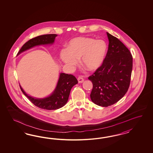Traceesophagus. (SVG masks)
Returning <instances> with one entry per match:
<instances>
[{"label":"esophagus","instance_id":"1","mask_svg":"<svg viewBox=\"0 0 153 153\" xmlns=\"http://www.w3.org/2000/svg\"><path fill=\"white\" fill-rule=\"evenodd\" d=\"M77 80H78L79 83H83V81H84V79L81 77H79V78L77 79Z\"/></svg>","mask_w":153,"mask_h":153}]
</instances>
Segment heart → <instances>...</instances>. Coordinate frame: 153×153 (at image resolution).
I'll use <instances>...</instances> for the list:
<instances>
[{
	"label": "heart",
	"mask_w": 153,
	"mask_h": 153,
	"mask_svg": "<svg viewBox=\"0 0 153 153\" xmlns=\"http://www.w3.org/2000/svg\"><path fill=\"white\" fill-rule=\"evenodd\" d=\"M108 51L107 42L88 37H77L70 40L67 49L60 51L61 60L72 68L81 58V63L88 71L99 69L105 59Z\"/></svg>",
	"instance_id": "heart-1"
}]
</instances>
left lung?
Segmentation results:
<instances>
[{
	"instance_id": "1",
	"label": "left lung",
	"mask_w": 153,
	"mask_h": 153,
	"mask_svg": "<svg viewBox=\"0 0 153 153\" xmlns=\"http://www.w3.org/2000/svg\"><path fill=\"white\" fill-rule=\"evenodd\" d=\"M107 56L102 66L88 79L93 85L91 101L107 107L118 102L127 93L132 70V56L127 48L110 33Z\"/></svg>"
}]
</instances>
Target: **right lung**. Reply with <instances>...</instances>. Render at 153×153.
I'll use <instances>...</instances> for the list:
<instances>
[{
	"instance_id": "obj_1",
	"label": "right lung",
	"mask_w": 153,
	"mask_h": 153,
	"mask_svg": "<svg viewBox=\"0 0 153 153\" xmlns=\"http://www.w3.org/2000/svg\"><path fill=\"white\" fill-rule=\"evenodd\" d=\"M56 36V34H46L30 39L22 46L17 56L35 46L53 45ZM77 83V79L74 76L60 72L54 91L49 96L42 98L29 95L20 85L19 86L23 94L36 107L46 110H56L66 104L68 100L71 88Z\"/></svg>"
}]
</instances>
